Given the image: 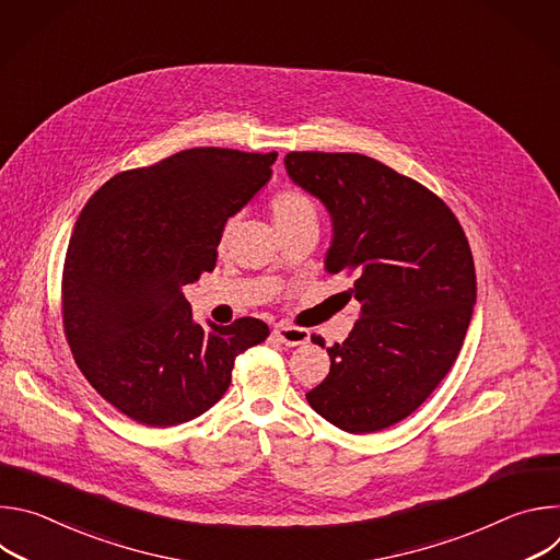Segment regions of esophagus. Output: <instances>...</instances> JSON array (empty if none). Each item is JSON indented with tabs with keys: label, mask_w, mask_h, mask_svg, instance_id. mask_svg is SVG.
Returning <instances> with one entry per match:
<instances>
[{
	"label": "esophagus",
	"mask_w": 560,
	"mask_h": 560,
	"mask_svg": "<svg viewBox=\"0 0 560 560\" xmlns=\"http://www.w3.org/2000/svg\"><path fill=\"white\" fill-rule=\"evenodd\" d=\"M272 335L277 337V341H281L283 346L288 348H296V346H303L310 341V332L303 330V328H294L290 324H277Z\"/></svg>",
	"instance_id": "obj_1"
}]
</instances>
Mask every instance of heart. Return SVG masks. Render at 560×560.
I'll use <instances>...</instances> for the list:
<instances>
[{"mask_svg": "<svg viewBox=\"0 0 560 560\" xmlns=\"http://www.w3.org/2000/svg\"><path fill=\"white\" fill-rule=\"evenodd\" d=\"M270 210H272L275 225H288V223H296V221H305V219H314V221H316L314 203H312L310 197L303 195L301 190H283V192H279V195L272 199ZM232 228H234V219H230V221L223 225L221 244H225V238H228V234H230Z\"/></svg>", "mask_w": 560, "mask_h": 560, "instance_id": "1", "label": "heart"}]
</instances>
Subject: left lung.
<instances>
[{"instance_id": "left-lung-1", "label": "left lung", "mask_w": 560, "mask_h": 560, "mask_svg": "<svg viewBox=\"0 0 560 560\" xmlns=\"http://www.w3.org/2000/svg\"><path fill=\"white\" fill-rule=\"evenodd\" d=\"M294 186L332 221L330 275H352L359 318L305 394L316 415L365 434L410 417L456 361L476 305L465 232L428 188L357 152H288ZM326 346L322 337H314Z\"/></svg>"}]
</instances>
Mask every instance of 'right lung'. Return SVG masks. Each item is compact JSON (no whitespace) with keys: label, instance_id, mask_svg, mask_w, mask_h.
I'll list each match as a JSON object with an SVG mask.
<instances>
[{"label":"right lung","instance_id":"add662e5","mask_svg":"<svg viewBox=\"0 0 560 560\" xmlns=\"http://www.w3.org/2000/svg\"><path fill=\"white\" fill-rule=\"evenodd\" d=\"M277 152L190 148L106 182L74 221L63 328L79 370L150 428L188 423L225 394L259 318L197 324L184 285L210 272L223 225L270 182Z\"/></svg>","mask_w":560,"mask_h":560}]
</instances>
